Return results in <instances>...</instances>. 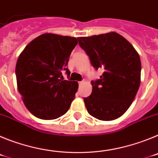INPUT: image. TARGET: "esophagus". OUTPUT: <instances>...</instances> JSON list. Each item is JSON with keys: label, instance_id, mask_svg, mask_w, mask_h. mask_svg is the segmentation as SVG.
Returning <instances> with one entry per match:
<instances>
[{"label": "esophagus", "instance_id": "1", "mask_svg": "<svg viewBox=\"0 0 158 158\" xmlns=\"http://www.w3.org/2000/svg\"><path fill=\"white\" fill-rule=\"evenodd\" d=\"M84 83H85V81H79V85H82Z\"/></svg>", "mask_w": 158, "mask_h": 158}]
</instances>
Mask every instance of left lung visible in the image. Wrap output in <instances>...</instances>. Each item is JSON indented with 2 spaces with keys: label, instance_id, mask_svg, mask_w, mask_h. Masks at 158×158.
<instances>
[{
  "label": "left lung",
  "instance_id": "8db88e82",
  "mask_svg": "<svg viewBox=\"0 0 158 158\" xmlns=\"http://www.w3.org/2000/svg\"><path fill=\"white\" fill-rule=\"evenodd\" d=\"M96 69L99 80L91 81V95L84 98L89 114L97 119L119 118L131 105L141 82V60L134 47L116 32L77 38Z\"/></svg>",
  "mask_w": 158,
  "mask_h": 158
}]
</instances>
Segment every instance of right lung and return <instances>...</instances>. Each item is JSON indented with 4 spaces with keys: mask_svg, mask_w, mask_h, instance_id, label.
Returning <instances> with one entry per match:
<instances>
[{
    "mask_svg": "<svg viewBox=\"0 0 158 158\" xmlns=\"http://www.w3.org/2000/svg\"><path fill=\"white\" fill-rule=\"evenodd\" d=\"M77 39L45 33L29 43L16 65L17 88L25 107L41 119H55L69 110L77 81L63 80Z\"/></svg>",
    "mask_w": 158,
    "mask_h": 158,
    "instance_id": "add662e5",
    "label": "right lung"
}]
</instances>
